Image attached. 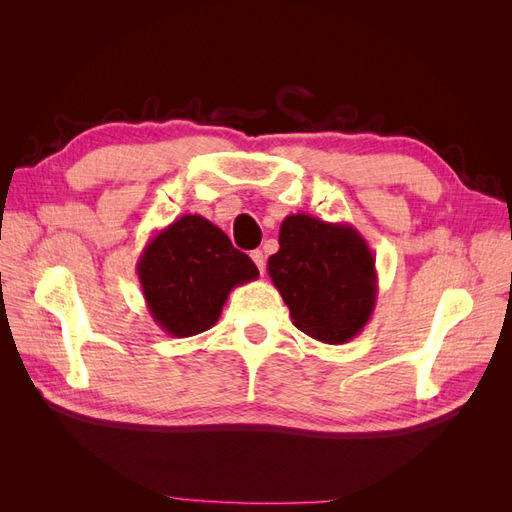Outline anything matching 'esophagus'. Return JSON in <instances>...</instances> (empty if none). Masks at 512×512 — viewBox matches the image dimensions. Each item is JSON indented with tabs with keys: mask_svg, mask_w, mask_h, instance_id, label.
I'll return each instance as SVG.
<instances>
[{
	"mask_svg": "<svg viewBox=\"0 0 512 512\" xmlns=\"http://www.w3.org/2000/svg\"><path fill=\"white\" fill-rule=\"evenodd\" d=\"M250 256H252V260H254V265L258 267V271L265 273V254H262L260 250H254Z\"/></svg>",
	"mask_w": 512,
	"mask_h": 512,
	"instance_id": "34e87169",
	"label": "esophagus"
}]
</instances>
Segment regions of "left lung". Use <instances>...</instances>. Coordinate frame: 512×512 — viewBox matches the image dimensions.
<instances>
[{"mask_svg":"<svg viewBox=\"0 0 512 512\" xmlns=\"http://www.w3.org/2000/svg\"><path fill=\"white\" fill-rule=\"evenodd\" d=\"M267 271L294 327L322 344L350 342L376 309V256L352 224L288 215Z\"/></svg>","mask_w":512,"mask_h":512,"instance_id":"obj_1","label":"left lung"}]
</instances>
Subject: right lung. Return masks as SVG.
<instances>
[{
    "label": "right lung",
    "instance_id": "add662e5",
    "mask_svg": "<svg viewBox=\"0 0 512 512\" xmlns=\"http://www.w3.org/2000/svg\"><path fill=\"white\" fill-rule=\"evenodd\" d=\"M147 312L173 337H192L220 320L232 288L258 277L250 256L203 215H181L153 235L136 262Z\"/></svg>",
    "mask_w": 512,
    "mask_h": 512
}]
</instances>
